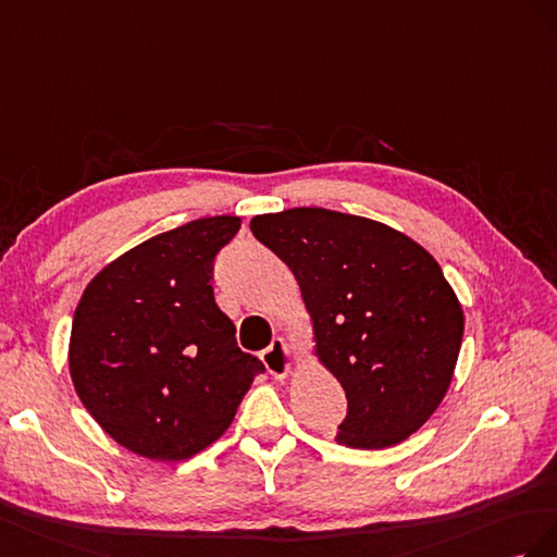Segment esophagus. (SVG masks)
<instances>
[{
	"mask_svg": "<svg viewBox=\"0 0 557 557\" xmlns=\"http://www.w3.org/2000/svg\"><path fill=\"white\" fill-rule=\"evenodd\" d=\"M261 359L265 363L268 373L275 375V377H287L292 367H294V352H292L289 343L284 341V338H275L273 345H270L268 349H263Z\"/></svg>",
	"mask_w": 557,
	"mask_h": 557,
	"instance_id": "34e87169",
	"label": "esophagus"
}]
</instances>
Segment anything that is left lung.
<instances>
[{"label":"left lung","instance_id":"1","mask_svg":"<svg viewBox=\"0 0 557 557\" xmlns=\"http://www.w3.org/2000/svg\"><path fill=\"white\" fill-rule=\"evenodd\" d=\"M249 228L289 265L314 355L345 389L336 441L380 450L416 434L446 396L465 336L432 253L380 221L324 208L259 214Z\"/></svg>","mask_w":557,"mask_h":557}]
</instances>
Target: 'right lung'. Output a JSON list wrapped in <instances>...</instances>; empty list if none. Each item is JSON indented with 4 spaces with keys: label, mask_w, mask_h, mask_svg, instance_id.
Masks as SVG:
<instances>
[{
    "label": "right lung",
    "mask_w": 557,
    "mask_h": 557,
    "mask_svg": "<svg viewBox=\"0 0 557 557\" xmlns=\"http://www.w3.org/2000/svg\"><path fill=\"white\" fill-rule=\"evenodd\" d=\"M240 216H208L149 237L90 280L70 336L78 399L135 455L180 462L231 426L263 363L235 343L214 304L216 253Z\"/></svg>",
    "instance_id": "obj_1"
}]
</instances>
